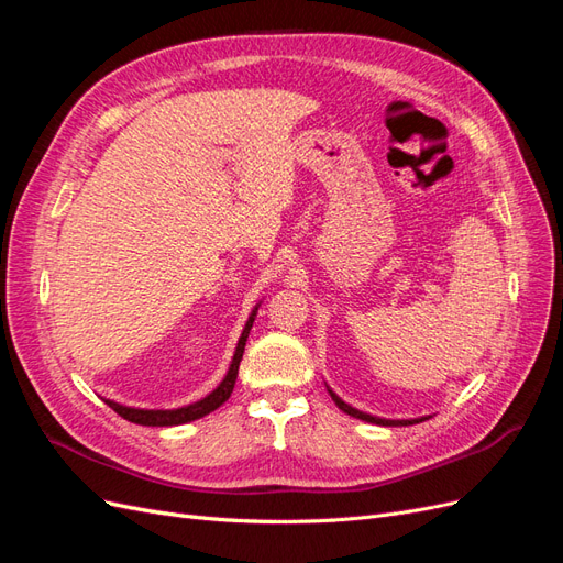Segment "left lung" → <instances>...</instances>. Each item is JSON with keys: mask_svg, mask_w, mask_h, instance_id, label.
I'll use <instances>...</instances> for the list:
<instances>
[{"mask_svg": "<svg viewBox=\"0 0 563 563\" xmlns=\"http://www.w3.org/2000/svg\"><path fill=\"white\" fill-rule=\"evenodd\" d=\"M329 395H331V399L335 401V406L340 408V411H345L352 418H360V420H366V422H373V424H385V428H401V424H416V422L428 420V418H416V420H385V418H376V416H368V413L356 411V408H352L350 404H345L343 399H340L333 389H329Z\"/></svg>", "mask_w": 563, "mask_h": 563, "instance_id": "left-lung-1", "label": "left lung"}]
</instances>
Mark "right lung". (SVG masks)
I'll return each mask as SVG.
<instances>
[{
	"label": "right lung",
	"mask_w": 563,
	"mask_h": 563,
	"mask_svg": "<svg viewBox=\"0 0 563 563\" xmlns=\"http://www.w3.org/2000/svg\"><path fill=\"white\" fill-rule=\"evenodd\" d=\"M255 312H258V308H255L246 321V327L242 331V338L240 343H236V350H234V356H232V364H230V371L228 376L223 378V383H220L209 397H203L190 406H183V408H174V411H147V408H131V406H122L117 401H110L106 399V404L112 408L114 413L122 416L124 420L129 422H135V424H147V428H172V424H183V422H190V420H197V418H203L207 413L216 411L218 406H223L232 389H234V383H236V373H240V362L244 356V345H246V338H249V331L253 327V319H255Z\"/></svg>",
	"instance_id": "1"
}]
</instances>
